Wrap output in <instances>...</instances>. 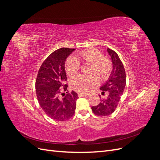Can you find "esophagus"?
Segmentation results:
<instances>
[{
    "instance_id": "esophagus-1",
    "label": "esophagus",
    "mask_w": 160,
    "mask_h": 160,
    "mask_svg": "<svg viewBox=\"0 0 160 160\" xmlns=\"http://www.w3.org/2000/svg\"><path fill=\"white\" fill-rule=\"evenodd\" d=\"M89 94H88V93H79V97H88V96H89Z\"/></svg>"
}]
</instances>
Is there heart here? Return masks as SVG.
Segmentation results:
<instances>
[{
    "mask_svg": "<svg viewBox=\"0 0 160 160\" xmlns=\"http://www.w3.org/2000/svg\"><path fill=\"white\" fill-rule=\"evenodd\" d=\"M83 61L92 63L91 73L97 72L101 79L107 78L112 68L111 62L108 57H103V53L97 49H89L77 55V58L71 57L65 63V70L69 76H74L79 72L80 61ZM99 83L97 75H78L71 80L72 88L81 92H88Z\"/></svg>",
    "mask_w": 160,
    "mask_h": 160,
    "instance_id": "b5f03b06",
    "label": "heart"
}]
</instances>
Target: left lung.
Masks as SVG:
<instances>
[{"instance_id":"8db88e82","label":"left lung","mask_w":160,"mask_h":160,"mask_svg":"<svg viewBox=\"0 0 160 160\" xmlns=\"http://www.w3.org/2000/svg\"><path fill=\"white\" fill-rule=\"evenodd\" d=\"M112 61L113 69L108 79L100 89L102 91L101 94L107 93V96L101 98V101L97 106L91 107L92 111L98 116H107L114 112L119 103L121 96L123 93V91L126 84V75L123 65L120 60L118 55L114 51L110 49H107Z\"/></svg>"}]
</instances>
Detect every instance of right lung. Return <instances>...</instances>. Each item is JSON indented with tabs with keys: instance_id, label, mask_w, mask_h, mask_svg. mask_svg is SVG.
<instances>
[{
	"instance_id": "right-lung-1",
	"label": "right lung",
	"mask_w": 160,
	"mask_h": 160,
	"mask_svg": "<svg viewBox=\"0 0 160 160\" xmlns=\"http://www.w3.org/2000/svg\"><path fill=\"white\" fill-rule=\"evenodd\" d=\"M75 49L61 48L48 57L41 65L37 77L35 88L38 103L45 113L55 121H65L73 116L78 95L74 91L62 98L60 88L67 80L65 64L67 58Z\"/></svg>"
}]
</instances>
